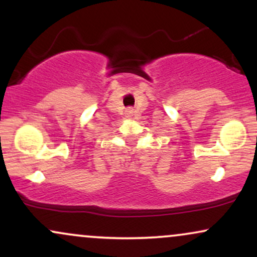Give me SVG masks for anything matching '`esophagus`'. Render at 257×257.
Masks as SVG:
<instances>
[{
	"instance_id": "1",
	"label": "esophagus",
	"mask_w": 257,
	"mask_h": 257,
	"mask_svg": "<svg viewBox=\"0 0 257 257\" xmlns=\"http://www.w3.org/2000/svg\"><path fill=\"white\" fill-rule=\"evenodd\" d=\"M125 116L128 117V118H131V117L133 116V110H131V108H129V110H126L125 111Z\"/></svg>"
}]
</instances>
